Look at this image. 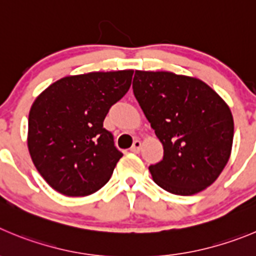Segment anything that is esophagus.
Listing matches in <instances>:
<instances>
[{"label":"esophagus","mask_w":256,"mask_h":256,"mask_svg":"<svg viewBox=\"0 0 256 256\" xmlns=\"http://www.w3.org/2000/svg\"><path fill=\"white\" fill-rule=\"evenodd\" d=\"M142 142L140 140H135L132 144V146H131V152H139L140 149H142Z\"/></svg>","instance_id":"34e87169"}]
</instances>
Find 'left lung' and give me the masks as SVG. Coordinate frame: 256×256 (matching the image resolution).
Wrapping results in <instances>:
<instances>
[{
	"label": "left lung",
	"mask_w": 256,
	"mask_h": 256,
	"mask_svg": "<svg viewBox=\"0 0 256 256\" xmlns=\"http://www.w3.org/2000/svg\"><path fill=\"white\" fill-rule=\"evenodd\" d=\"M132 90L163 144V160L149 166L152 180L178 196L210 187L232 149L228 104L200 80L172 72L135 70Z\"/></svg>",
	"instance_id": "obj_1"
}]
</instances>
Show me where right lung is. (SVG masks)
<instances>
[{"instance_id":"obj_1","label":"right lung","mask_w":256,"mask_h":256,"mask_svg":"<svg viewBox=\"0 0 256 256\" xmlns=\"http://www.w3.org/2000/svg\"><path fill=\"white\" fill-rule=\"evenodd\" d=\"M132 74L128 69L68 76L38 96L28 114V148L52 190L83 197L108 182L122 152L104 120L126 94Z\"/></svg>"}]
</instances>
